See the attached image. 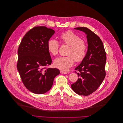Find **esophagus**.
<instances>
[{"instance_id": "obj_1", "label": "esophagus", "mask_w": 123, "mask_h": 123, "mask_svg": "<svg viewBox=\"0 0 123 123\" xmlns=\"http://www.w3.org/2000/svg\"><path fill=\"white\" fill-rule=\"evenodd\" d=\"M60 72L61 74H67L68 73V72L62 70H60Z\"/></svg>"}]
</instances>
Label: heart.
<instances>
[{
	"instance_id": "b5f03b06",
	"label": "heart",
	"mask_w": 123,
	"mask_h": 123,
	"mask_svg": "<svg viewBox=\"0 0 123 123\" xmlns=\"http://www.w3.org/2000/svg\"><path fill=\"white\" fill-rule=\"evenodd\" d=\"M61 41L70 46L67 55L65 57H59L54 61L55 66L61 70H68L76 62L82 61L86 56L87 45L86 41L81 39L80 36L71 30H68L59 36ZM47 49L49 52L53 56L58 54L59 43L54 39H50L47 42Z\"/></svg>"
}]
</instances>
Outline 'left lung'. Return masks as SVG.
Wrapping results in <instances>:
<instances>
[{
	"label": "left lung",
	"instance_id": "obj_1",
	"mask_svg": "<svg viewBox=\"0 0 123 123\" xmlns=\"http://www.w3.org/2000/svg\"><path fill=\"white\" fill-rule=\"evenodd\" d=\"M74 29L87 35L88 47L85 58L75 69L79 78L71 87L78 95L87 96L99 88L105 77L106 53L101 39L93 32L85 27Z\"/></svg>",
	"mask_w": 123,
	"mask_h": 123
}]
</instances>
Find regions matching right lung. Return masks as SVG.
I'll return each mask as SVG.
<instances>
[{
  "label": "right lung",
  "mask_w": 123,
  "mask_h": 123,
  "mask_svg": "<svg viewBox=\"0 0 123 123\" xmlns=\"http://www.w3.org/2000/svg\"><path fill=\"white\" fill-rule=\"evenodd\" d=\"M54 33L46 27H35L25 35L18 49V71L25 87L35 94L48 91L60 73L57 68L47 67L52 62L47 42Z\"/></svg>",
  "instance_id": "add662e5"
}]
</instances>
